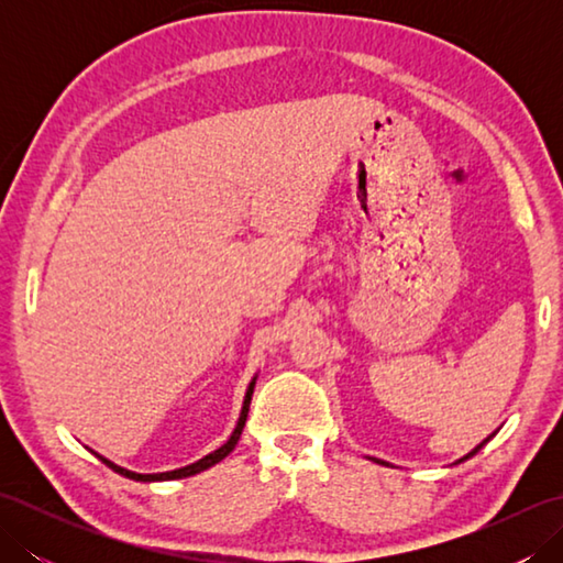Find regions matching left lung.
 Instances as JSON below:
<instances>
[{"mask_svg":"<svg viewBox=\"0 0 563 563\" xmlns=\"http://www.w3.org/2000/svg\"><path fill=\"white\" fill-rule=\"evenodd\" d=\"M492 438H494V435H488L486 440H482V442H479V445H476V448H474L472 452H466V454H464V457H460V460H457V462H454V464H462V462H466V460H470V457H474V454H476V452H479V450H482V448L486 445V442H488V440H492ZM367 460H373L375 464H382V466H391L389 462H385V460H377V457H367Z\"/></svg>","mask_w":563,"mask_h":563,"instance_id":"left-lung-1","label":"left lung"}]
</instances>
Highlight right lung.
Instances as JSON below:
<instances>
[{
  "instance_id": "add662e5",
  "label": "right lung",
  "mask_w": 563,
  "mask_h": 563,
  "mask_svg": "<svg viewBox=\"0 0 563 563\" xmlns=\"http://www.w3.org/2000/svg\"><path fill=\"white\" fill-rule=\"evenodd\" d=\"M256 377L258 375H254V379L249 382V387H246V394H244V401H242V411H239V418H236V426H234V430H232V435L227 438V442L224 445H220L218 450H212L210 454H206V457L202 460H198V462H194V464H186V466H178V470H172V472H157V474H140V472H133V470H125V466H121V464H115V462H111V460H106L103 454H99V452H93L97 454V457L106 464V466H111V470L115 472V474H121V476H125V479H133V482H142V484H152V482H174V479H186V476H196V474H200V472H206V470H210V466H214L218 462H222L227 454H230L234 448H236V442H239V438H242V430H244V423H246V413H249V404H251V394H254V387H256Z\"/></svg>"
}]
</instances>
